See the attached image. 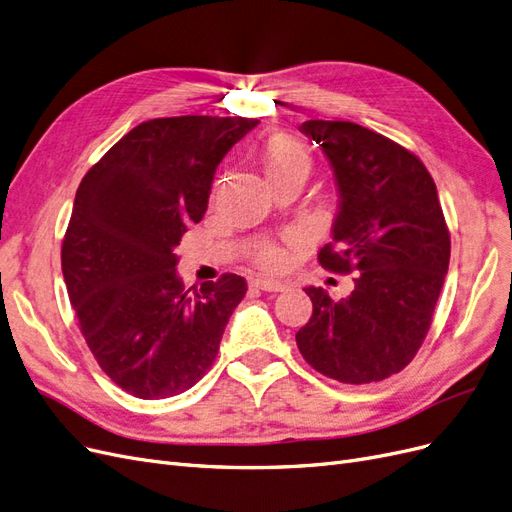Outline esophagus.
<instances>
[{"label":"esophagus","mask_w":512,"mask_h":512,"mask_svg":"<svg viewBox=\"0 0 512 512\" xmlns=\"http://www.w3.org/2000/svg\"><path fill=\"white\" fill-rule=\"evenodd\" d=\"M253 289H261V291H283L285 285L278 283V280H270V278H255L251 280Z\"/></svg>","instance_id":"esophagus-1"}]
</instances>
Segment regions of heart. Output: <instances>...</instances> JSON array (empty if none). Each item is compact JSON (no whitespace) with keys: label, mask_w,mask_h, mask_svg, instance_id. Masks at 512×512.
<instances>
[{"label":"heart","mask_w":512,"mask_h":512,"mask_svg":"<svg viewBox=\"0 0 512 512\" xmlns=\"http://www.w3.org/2000/svg\"><path fill=\"white\" fill-rule=\"evenodd\" d=\"M263 168L270 180L285 178L293 174H308L310 170V155L308 148L293 136H274L266 142L261 151ZM257 263L263 268H276L280 263V253L274 246H263L257 251Z\"/></svg>","instance_id":"b5f03b06"}]
</instances>
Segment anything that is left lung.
I'll return each instance as SVG.
<instances>
[{
  "instance_id": "8db88e82",
  "label": "left lung",
  "mask_w": 512,
  "mask_h": 512,
  "mask_svg": "<svg viewBox=\"0 0 512 512\" xmlns=\"http://www.w3.org/2000/svg\"><path fill=\"white\" fill-rule=\"evenodd\" d=\"M300 131L323 148L340 197L319 263L355 272V287L340 302L306 287L312 317L295 342L334 381H385L417 355L449 270L436 183L419 157L357 123L306 121Z\"/></svg>"
}]
</instances>
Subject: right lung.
<instances>
[{"label":"right lung","instance_id":"1","mask_svg":"<svg viewBox=\"0 0 512 512\" xmlns=\"http://www.w3.org/2000/svg\"><path fill=\"white\" fill-rule=\"evenodd\" d=\"M257 123L191 114L140 123L76 191L65 287L97 364L136 398H172L200 381L244 298L238 274L189 293L174 249L202 221L217 166Z\"/></svg>","mask_w":512,"mask_h":512}]
</instances>
